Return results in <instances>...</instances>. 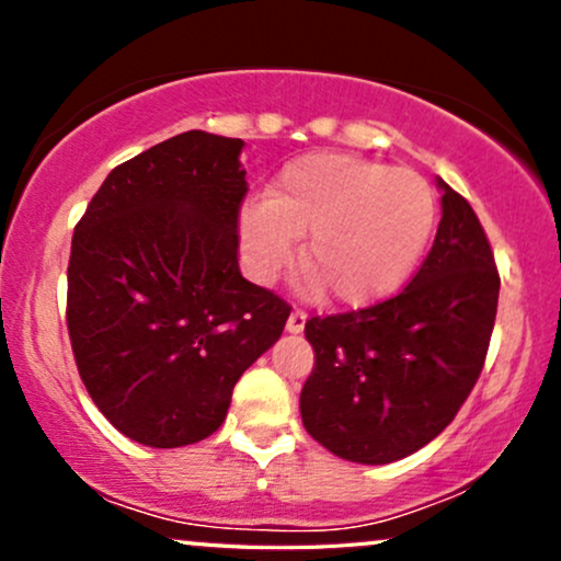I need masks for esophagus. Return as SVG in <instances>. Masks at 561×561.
Returning <instances> with one entry per match:
<instances>
[{
  "label": "esophagus",
  "mask_w": 561,
  "mask_h": 561,
  "mask_svg": "<svg viewBox=\"0 0 561 561\" xmlns=\"http://www.w3.org/2000/svg\"><path fill=\"white\" fill-rule=\"evenodd\" d=\"M306 311H300V308H295L293 313H289V319H287V332H293V334H300L302 332V327H306Z\"/></svg>",
  "instance_id": "obj_1"
}]
</instances>
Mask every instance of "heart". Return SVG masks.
Here are the masks:
<instances>
[{
  "mask_svg": "<svg viewBox=\"0 0 561 561\" xmlns=\"http://www.w3.org/2000/svg\"><path fill=\"white\" fill-rule=\"evenodd\" d=\"M435 214L433 186L416 171L308 152L279 171L263 203L244 205L240 234L261 276L279 272L302 237V279L340 306H369L403 285Z\"/></svg>",
  "mask_w": 561,
  "mask_h": 561,
  "instance_id": "obj_1",
  "label": "heart"
}]
</instances>
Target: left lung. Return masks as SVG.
<instances>
[{"label": "left lung", "mask_w": 561, "mask_h": 561, "mask_svg": "<svg viewBox=\"0 0 561 561\" xmlns=\"http://www.w3.org/2000/svg\"><path fill=\"white\" fill-rule=\"evenodd\" d=\"M443 218L414 279L358 311L311 317L302 427L358 465L403 459L454 422L485 366L499 268L472 205L437 179Z\"/></svg>", "instance_id": "1"}]
</instances>
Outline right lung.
Here are the masks:
<instances>
[{"label": "right lung", "mask_w": 561, "mask_h": 561, "mask_svg": "<svg viewBox=\"0 0 561 561\" xmlns=\"http://www.w3.org/2000/svg\"><path fill=\"white\" fill-rule=\"evenodd\" d=\"M244 141L184 131L115 165L73 229L68 334L105 420L150 448L205 440L293 308L240 274Z\"/></svg>", "instance_id": "right-lung-1"}]
</instances>
